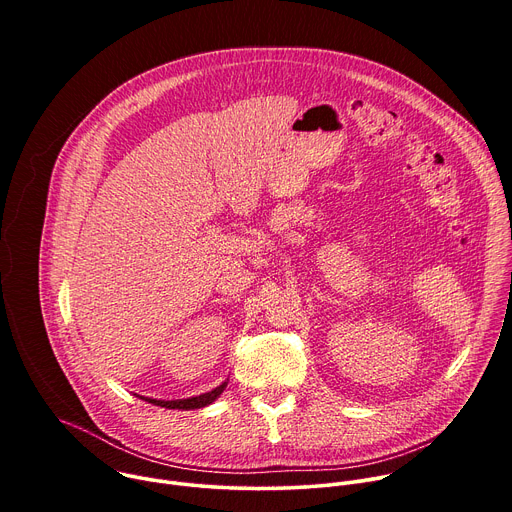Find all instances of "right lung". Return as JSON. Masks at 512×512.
Returning <instances> with one entry per match:
<instances>
[{"label": "right lung", "mask_w": 512, "mask_h": 512, "mask_svg": "<svg viewBox=\"0 0 512 512\" xmlns=\"http://www.w3.org/2000/svg\"><path fill=\"white\" fill-rule=\"evenodd\" d=\"M229 379L225 383H221L218 387H214L212 391L208 393H202V395H196V397H188V399H172V401H164V399H152V397H139L143 401H148L152 405H158V407H166V409H182V411H188V409H200V407H206L210 403H214L218 397H221V393L225 391Z\"/></svg>", "instance_id": "obj_1"}]
</instances>
